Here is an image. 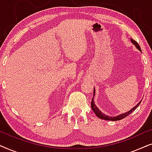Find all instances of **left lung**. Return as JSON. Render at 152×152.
Wrapping results in <instances>:
<instances>
[{
    "label": "left lung",
    "mask_w": 152,
    "mask_h": 152,
    "mask_svg": "<svg viewBox=\"0 0 152 152\" xmlns=\"http://www.w3.org/2000/svg\"><path fill=\"white\" fill-rule=\"evenodd\" d=\"M130 40L132 41V43L134 44L135 46L137 49L138 50H140L141 52V48L140 47V45H138V43L136 42V41H134L133 39H131L130 38ZM142 53V52H141ZM95 88L93 89V97L92 99V101H91V108H92L93 111L94 113H95V115H96L97 117L99 118H100V119H102V120H109V121H117V120H122L123 119V118H126V116H128L129 114H131L132 113L133 111H135V109H136V108L138 107L139 104H140L141 101L139 102L134 107H133L132 109L129 110V111L126 112V113H122V114H120V115H118L117 116H115V117H111V116H109L107 115H106L104 113H102L100 110L98 109V107H97L96 105H95V102H94V97H95Z\"/></svg>",
    "instance_id": "1"
}]
</instances>
